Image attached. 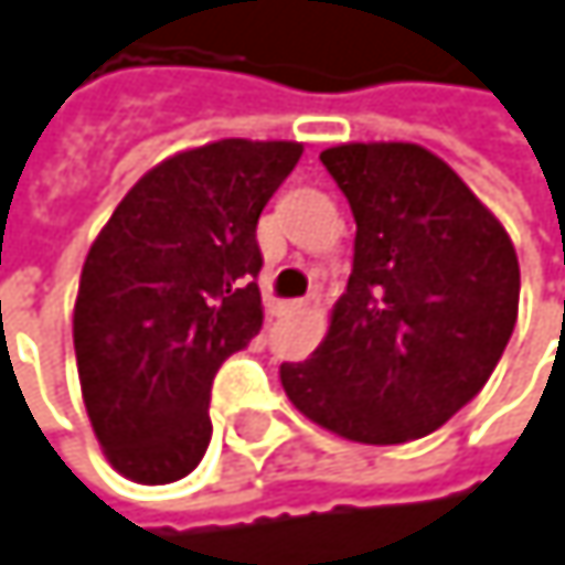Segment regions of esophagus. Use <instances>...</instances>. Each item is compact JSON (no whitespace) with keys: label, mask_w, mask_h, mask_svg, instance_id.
Listing matches in <instances>:
<instances>
[{"label":"esophagus","mask_w":565,"mask_h":565,"mask_svg":"<svg viewBox=\"0 0 565 565\" xmlns=\"http://www.w3.org/2000/svg\"><path fill=\"white\" fill-rule=\"evenodd\" d=\"M278 310L281 313H300V310H307V300H284Z\"/></svg>","instance_id":"1"}]
</instances>
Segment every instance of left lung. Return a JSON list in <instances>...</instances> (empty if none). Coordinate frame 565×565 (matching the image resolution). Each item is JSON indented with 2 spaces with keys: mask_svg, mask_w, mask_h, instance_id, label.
Here are the masks:
<instances>
[{
  "mask_svg": "<svg viewBox=\"0 0 565 565\" xmlns=\"http://www.w3.org/2000/svg\"><path fill=\"white\" fill-rule=\"evenodd\" d=\"M320 163L356 218L353 275L310 360L281 363L284 393L350 441L422 438L491 380L516 323V252L425 147L343 143Z\"/></svg>",
  "mask_w": 565,
  "mask_h": 565,
  "instance_id": "left-lung-1",
  "label": "left lung"
}]
</instances>
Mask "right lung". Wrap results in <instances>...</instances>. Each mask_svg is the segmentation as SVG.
Segmentation results:
<instances>
[{"label": "right lung", "instance_id": "add662e5", "mask_svg": "<svg viewBox=\"0 0 565 565\" xmlns=\"http://www.w3.org/2000/svg\"><path fill=\"white\" fill-rule=\"evenodd\" d=\"M300 153L287 140L175 153L94 238L74 303V353L87 418L124 478L170 484L202 461L212 380L265 320L258 218Z\"/></svg>", "mask_w": 565, "mask_h": 565}]
</instances>
